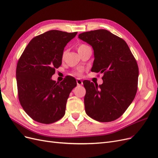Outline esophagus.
<instances>
[{
    "label": "esophagus",
    "instance_id": "34e87169",
    "mask_svg": "<svg viewBox=\"0 0 158 158\" xmlns=\"http://www.w3.org/2000/svg\"><path fill=\"white\" fill-rule=\"evenodd\" d=\"M76 83H77V84H78V85H81L83 84L82 80H81V79H79V78H78L77 80H76Z\"/></svg>",
    "mask_w": 158,
    "mask_h": 158
}]
</instances>
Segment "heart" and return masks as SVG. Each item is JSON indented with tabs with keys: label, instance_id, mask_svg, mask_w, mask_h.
Instances as JSON below:
<instances>
[{
	"label": "heart",
	"instance_id": "obj_1",
	"mask_svg": "<svg viewBox=\"0 0 158 158\" xmlns=\"http://www.w3.org/2000/svg\"><path fill=\"white\" fill-rule=\"evenodd\" d=\"M88 47V46L84 45V44L80 45L79 46V47H78V50H79V49H83V48H84V47ZM63 55H64V52ZM83 71H84V69H78L77 70H76L73 74L76 75V76H81V75L82 74Z\"/></svg>",
	"mask_w": 158,
	"mask_h": 158
}]
</instances>
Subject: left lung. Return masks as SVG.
Here are the masks:
<instances>
[{"instance_id": "8db88e82", "label": "left lung", "mask_w": 158, "mask_h": 158, "mask_svg": "<svg viewBox=\"0 0 158 158\" xmlns=\"http://www.w3.org/2000/svg\"><path fill=\"white\" fill-rule=\"evenodd\" d=\"M78 38L94 49L91 71L103 74L99 85L83 82L85 113L99 122L116 120L135 98L139 73L136 60L127 43L106 30L84 32Z\"/></svg>"}]
</instances>
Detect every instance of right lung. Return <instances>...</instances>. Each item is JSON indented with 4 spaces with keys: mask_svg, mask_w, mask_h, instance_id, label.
Listing matches in <instances>:
<instances>
[{
    "mask_svg": "<svg viewBox=\"0 0 158 158\" xmlns=\"http://www.w3.org/2000/svg\"><path fill=\"white\" fill-rule=\"evenodd\" d=\"M78 32L50 30L30 41L16 66L19 101L33 120L44 124L59 121L65 114L69 94L76 86L73 76L56 82L51 79L62 64L66 44Z\"/></svg>",
    "mask_w": 158,
    "mask_h": 158,
    "instance_id": "right-lung-1",
    "label": "right lung"
}]
</instances>
